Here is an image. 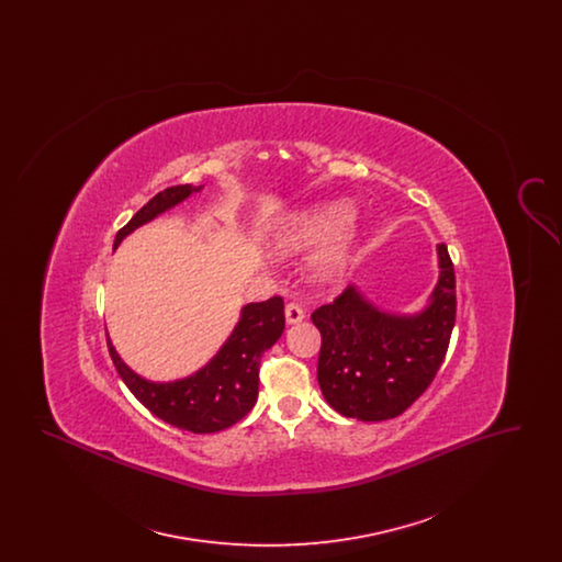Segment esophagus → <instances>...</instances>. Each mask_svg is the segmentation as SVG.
Returning <instances> with one entry per match:
<instances>
[{
  "label": "esophagus",
  "mask_w": 562,
  "mask_h": 562,
  "mask_svg": "<svg viewBox=\"0 0 562 562\" xmlns=\"http://www.w3.org/2000/svg\"><path fill=\"white\" fill-rule=\"evenodd\" d=\"M284 318H286V324H299V322L305 318V312H303L301 305L289 303V305L284 307Z\"/></svg>",
  "instance_id": "esophagus-1"
}]
</instances>
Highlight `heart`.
<instances>
[{
    "instance_id": "b5f03b06",
    "label": "heart",
    "mask_w": 562,
    "mask_h": 562,
    "mask_svg": "<svg viewBox=\"0 0 562 562\" xmlns=\"http://www.w3.org/2000/svg\"><path fill=\"white\" fill-rule=\"evenodd\" d=\"M353 206L346 200L324 202L289 216L269 238L276 257L286 259L318 248L310 261V280L318 286H337L358 261V236L348 229Z\"/></svg>"
}]
</instances>
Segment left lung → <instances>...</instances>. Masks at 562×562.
Returning <instances> with one entry per match:
<instances>
[{"label":"left lung","instance_id":"obj_1","mask_svg":"<svg viewBox=\"0 0 562 562\" xmlns=\"http://www.w3.org/2000/svg\"><path fill=\"white\" fill-rule=\"evenodd\" d=\"M438 280L419 312L379 307L358 286L312 322L322 335L318 383L337 413L360 422L398 417L438 373L454 326V271L445 244L436 246Z\"/></svg>","mask_w":562,"mask_h":562}]
</instances>
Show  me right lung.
Listing matches in <instances>:
<instances>
[{"mask_svg":"<svg viewBox=\"0 0 562 562\" xmlns=\"http://www.w3.org/2000/svg\"><path fill=\"white\" fill-rule=\"evenodd\" d=\"M204 186H179L154 195L124 229L117 232L113 250L134 229L172 211ZM284 333V301L271 296L261 303H246L232 335L213 358L195 373L175 381H151L133 371L108 339L111 360L134 398L161 422L193 434H213L238 424L259 396V364Z\"/></svg>","mask_w":562,"mask_h":562,"instance_id":"obj_1","label":"right lung"}]
</instances>
